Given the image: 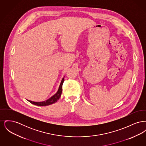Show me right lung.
<instances>
[{
  "label": "right lung",
  "instance_id": "1",
  "mask_svg": "<svg viewBox=\"0 0 146 146\" xmlns=\"http://www.w3.org/2000/svg\"><path fill=\"white\" fill-rule=\"evenodd\" d=\"M64 76L63 78L61 80V82L60 85V86H59V88L58 89L57 92L54 95H53L52 97H50L46 101H43V102H38L29 101V100H28V101L32 104H35L36 106H48V105L55 104L56 102H57L58 101V100L60 98V97H61L62 91V85L64 82Z\"/></svg>",
  "mask_w": 146,
  "mask_h": 146
}]
</instances>
